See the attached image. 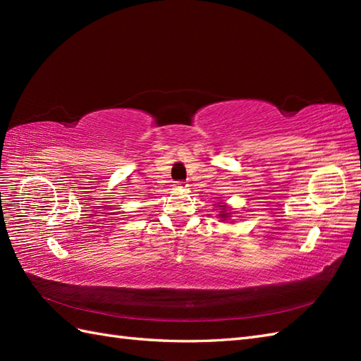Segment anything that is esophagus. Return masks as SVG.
<instances>
[{
	"instance_id": "1",
	"label": "esophagus",
	"mask_w": 361,
	"mask_h": 361,
	"mask_svg": "<svg viewBox=\"0 0 361 361\" xmlns=\"http://www.w3.org/2000/svg\"><path fill=\"white\" fill-rule=\"evenodd\" d=\"M188 185L185 181H175V188H178V189H185Z\"/></svg>"
}]
</instances>
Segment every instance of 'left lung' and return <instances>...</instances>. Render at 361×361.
Instances as JSON below:
<instances>
[{
    "label": "left lung",
    "instance_id": "1",
    "mask_svg": "<svg viewBox=\"0 0 361 361\" xmlns=\"http://www.w3.org/2000/svg\"><path fill=\"white\" fill-rule=\"evenodd\" d=\"M220 209H221V211H220V214H219V217H220V219H224V220H225V219H228V217H229V214H231V212H228V211H226V204H220Z\"/></svg>",
    "mask_w": 361,
    "mask_h": 361
}]
</instances>
